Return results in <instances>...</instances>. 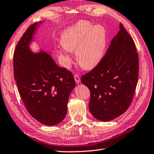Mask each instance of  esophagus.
<instances>
[{
  "mask_svg": "<svg viewBox=\"0 0 154 154\" xmlns=\"http://www.w3.org/2000/svg\"><path fill=\"white\" fill-rule=\"evenodd\" d=\"M74 80L77 84H79L80 82V78L78 74L74 75Z\"/></svg>",
  "mask_w": 154,
  "mask_h": 154,
  "instance_id": "obj_1",
  "label": "esophagus"
}]
</instances>
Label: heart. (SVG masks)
<instances>
[{
  "mask_svg": "<svg viewBox=\"0 0 154 154\" xmlns=\"http://www.w3.org/2000/svg\"><path fill=\"white\" fill-rule=\"evenodd\" d=\"M59 51L64 67L71 66L70 51L76 49L78 64L84 68L90 69L96 66L104 55L106 32L103 27H94L90 23L82 22L64 31Z\"/></svg>",
  "mask_w": 154,
  "mask_h": 154,
  "instance_id": "1",
  "label": "heart"
}]
</instances>
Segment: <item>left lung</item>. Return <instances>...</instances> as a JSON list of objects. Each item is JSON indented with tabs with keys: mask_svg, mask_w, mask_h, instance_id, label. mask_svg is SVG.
<instances>
[{
	"mask_svg": "<svg viewBox=\"0 0 154 154\" xmlns=\"http://www.w3.org/2000/svg\"><path fill=\"white\" fill-rule=\"evenodd\" d=\"M138 54L132 37L120 23L105 56L81 81L89 88V109L101 121H109L127 110L138 82Z\"/></svg>",
	"mask_w": 154,
	"mask_h": 154,
	"instance_id": "left-lung-1",
	"label": "left lung"
}]
</instances>
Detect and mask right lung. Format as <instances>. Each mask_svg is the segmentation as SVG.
I'll list each match as a JSON object with an SVG mask.
<instances>
[{
    "label": "right lung",
    "mask_w": 154,
    "mask_h": 154,
    "mask_svg": "<svg viewBox=\"0 0 154 154\" xmlns=\"http://www.w3.org/2000/svg\"><path fill=\"white\" fill-rule=\"evenodd\" d=\"M43 22L31 25L14 54V74L22 100L30 115L42 124H59L67 113V103L76 86L73 75L58 66L49 53H33V36Z\"/></svg>",
    "instance_id": "add662e5"
}]
</instances>
